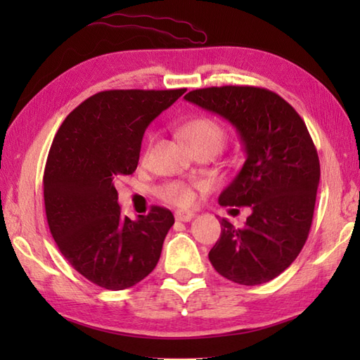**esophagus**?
I'll return each mask as SVG.
<instances>
[{"instance_id": "obj_1", "label": "esophagus", "mask_w": 360, "mask_h": 360, "mask_svg": "<svg viewBox=\"0 0 360 360\" xmlns=\"http://www.w3.org/2000/svg\"><path fill=\"white\" fill-rule=\"evenodd\" d=\"M174 218L176 221H182V223H188V221H192L195 218V213L193 212H184V210H178L174 213Z\"/></svg>"}]
</instances>
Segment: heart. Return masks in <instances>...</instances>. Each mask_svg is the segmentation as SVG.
Segmentation results:
<instances>
[{
    "label": "heart",
    "mask_w": 360,
    "mask_h": 360,
    "mask_svg": "<svg viewBox=\"0 0 360 360\" xmlns=\"http://www.w3.org/2000/svg\"><path fill=\"white\" fill-rule=\"evenodd\" d=\"M179 134L186 141L192 151L201 148H212L218 151L223 147L227 137L224 125L218 119L209 116H200L187 120L179 128ZM159 195L167 202H172L181 207H187L195 202V190L182 184V182H168L159 188Z\"/></svg>",
    "instance_id": "1"
}]
</instances>
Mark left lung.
<instances>
[{"label":"left lung","mask_w":360,"mask_h":360,"mask_svg":"<svg viewBox=\"0 0 360 360\" xmlns=\"http://www.w3.org/2000/svg\"><path fill=\"white\" fill-rule=\"evenodd\" d=\"M184 98L231 122L246 151L218 201L224 207L248 205L250 215L240 229L221 219L210 263L238 285L271 281L300 254L314 215L320 162L308 128L285 98L264 88L212 86Z\"/></svg>","instance_id":"obj_1"}]
</instances>
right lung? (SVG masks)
I'll return each instance as SVG.
<instances>
[{
	"mask_svg": "<svg viewBox=\"0 0 360 360\" xmlns=\"http://www.w3.org/2000/svg\"><path fill=\"white\" fill-rule=\"evenodd\" d=\"M184 93L102 91L70 112L53 137L43 176L49 231L74 269L97 286L131 288L159 262L173 213L153 205L131 221L114 182L134 173L145 129Z\"/></svg>",
	"mask_w": 360,
	"mask_h": 360,
	"instance_id": "add662e5",
	"label": "right lung"
}]
</instances>
